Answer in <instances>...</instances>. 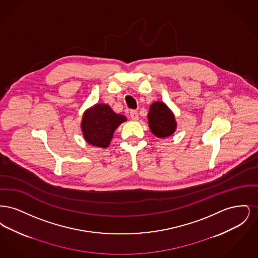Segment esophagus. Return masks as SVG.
Wrapping results in <instances>:
<instances>
[{
  "mask_svg": "<svg viewBox=\"0 0 258 258\" xmlns=\"http://www.w3.org/2000/svg\"><path fill=\"white\" fill-rule=\"evenodd\" d=\"M130 117L133 119V120H135V121H137L138 120V113H137V111L132 110L130 112Z\"/></svg>",
  "mask_w": 258,
  "mask_h": 258,
  "instance_id": "1",
  "label": "esophagus"
}]
</instances>
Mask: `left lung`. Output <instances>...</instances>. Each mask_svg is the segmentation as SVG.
I'll list each match as a JSON object with an SVG mask.
<instances>
[{"label": "left lung", "instance_id": "obj_1", "mask_svg": "<svg viewBox=\"0 0 258 258\" xmlns=\"http://www.w3.org/2000/svg\"><path fill=\"white\" fill-rule=\"evenodd\" d=\"M148 119L151 132L160 138L170 136L176 130L174 115L163 102L157 101L151 105Z\"/></svg>", "mask_w": 258, "mask_h": 258}]
</instances>
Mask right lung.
<instances>
[{
  "instance_id": "add662e5",
  "label": "right lung",
  "mask_w": 258,
  "mask_h": 258,
  "mask_svg": "<svg viewBox=\"0 0 258 258\" xmlns=\"http://www.w3.org/2000/svg\"><path fill=\"white\" fill-rule=\"evenodd\" d=\"M126 119L116 114L107 104H96L87 110L82 120V132L87 142L97 147H108L115 130Z\"/></svg>"
}]
</instances>
